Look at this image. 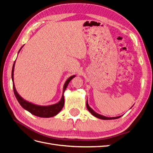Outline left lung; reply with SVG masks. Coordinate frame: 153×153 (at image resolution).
<instances>
[{"instance_id": "8db88e82", "label": "left lung", "mask_w": 153, "mask_h": 153, "mask_svg": "<svg viewBox=\"0 0 153 153\" xmlns=\"http://www.w3.org/2000/svg\"><path fill=\"white\" fill-rule=\"evenodd\" d=\"M86 106H87V110L89 111V112H91V114L94 115V117L98 118V119H103V120H111V119H118L119 117H121V116H117V117H106V116H104V115H102L101 114H99L98 113H96L95 111L94 110H92L90 106L89 105V104H88V102H87V103H86ZM132 107V106H131Z\"/></svg>"}]
</instances>
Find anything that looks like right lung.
I'll use <instances>...</instances> for the list:
<instances>
[{"instance_id":"add662e5","label":"right lung","mask_w":153,"mask_h":153,"mask_svg":"<svg viewBox=\"0 0 153 153\" xmlns=\"http://www.w3.org/2000/svg\"><path fill=\"white\" fill-rule=\"evenodd\" d=\"M24 46H22L20 50L18 51V54L19 53L20 51L23 48ZM15 61L13 64V68H12V73H11V78H12V81H13V91L14 93H15V97L16 100H18V103L20 105L24 108L25 110H27L28 112L33 114L36 116L40 117H52L55 116V115H57L60 111H61L64 105V92L65 91L66 87H68L69 83L73 79V78L76 76L75 75H73L68 78V79L64 83V85L63 87V92H62V98L60 100L58 103L48 105V106H41L34 104L32 103L29 102L28 101H26L24 98H22L20 95L18 93V92L16 90L15 83H14V69H15Z\"/></svg>"}]
</instances>
